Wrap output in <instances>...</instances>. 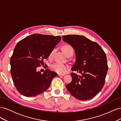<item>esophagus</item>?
<instances>
[{
  "instance_id": "34e87169",
  "label": "esophagus",
  "mask_w": 121,
  "mask_h": 121,
  "mask_svg": "<svg viewBox=\"0 0 121 121\" xmlns=\"http://www.w3.org/2000/svg\"><path fill=\"white\" fill-rule=\"evenodd\" d=\"M58 76H64L65 75L64 74H58Z\"/></svg>"
}]
</instances>
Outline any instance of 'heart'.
<instances>
[{
	"label": "heart",
	"instance_id": "b5f03b06",
	"mask_svg": "<svg viewBox=\"0 0 121 121\" xmlns=\"http://www.w3.org/2000/svg\"><path fill=\"white\" fill-rule=\"evenodd\" d=\"M62 50L67 56H72L74 52V49L70 45L65 44L62 47ZM54 52V49L49 54V57H52ZM50 68L54 72L60 74H63L67 72L69 68V65L67 64H64L60 63H54L50 65Z\"/></svg>",
	"mask_w": 121,
	"mask_h": 121
}]
</instances>
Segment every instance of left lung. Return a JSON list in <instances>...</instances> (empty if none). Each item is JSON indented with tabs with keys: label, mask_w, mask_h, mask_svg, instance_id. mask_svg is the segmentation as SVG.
<instances>
[{
	"label": "left lung",
	"mask_w": 121,
	"mask_h": 121,
	"mask_svg": "<svg viewBox=\"0 0 121 121\" xmlns=\"http://www.w3.org/2000/svg\"><path fill=\"white\" fill-rule=\"evenodd\" d=\"M63 40L73 47L76 61L71 69L72 80L66 88L72 96L80 100L95 96L103 88L108 66L106 54L96 42L83 36H63Z\"/></svg>",
	"instance_id": "obj_1"
}]
</instances>
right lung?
I'll return each mask as SVG.
<instances>
[{
	"label": "right lung",
	"instance_id": "add662e5",
	"mask_svg": "<svg viewBox=\"0 0 121 121\" xmlns=\"http://www.w3.org/2000/svg\"><path fill=\"white\" fill-rule=\"evenodd\" d=\"M60 40V36L34 34L17 44L10 58V73L20 94L33 97L48 89L57 73L46 69L41 74L36 69L48 57Z\"/></svg>",
	"mask_w": 121,
	"mask_h": 121
}]
</instances>
